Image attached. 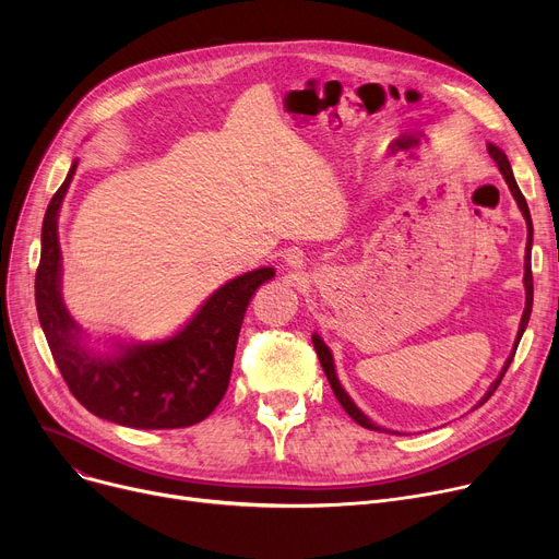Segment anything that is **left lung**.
I'll return each mask as SVG.
<instances>
[{
	"mask_svg": "<svg viewBox=\"0 0 559 559\" xmlns=\"http://www.w3.org/2000/svg\"><path fill=\"white\" fill-rule=\"evenodd\" d=\"M487 152H489V156L493 158V163L498 165V169H501V174H503V179H506V183L510 186V192H512V197L516 199V203H519V209H521V213H523V217H525V224H527V245H525V274H523V285H525V310H523V317H521V324H519V333H516V340H514V348H512V354L508 356V360H506V365H503V369H501V373H498V378L493 380L491 383V388L487 390V394L483 396V401L478 403V405H483L493 392H496V388L501 385V380H503V376H506V371H508V367L512 365V360H514V354H516V346H519V342H521V335H523V331H525V326H527V319H531V312H533V270H531V249H533V219H531V211H527V203H525V197L521 194V190H519V186H516V181H514V174H512V167H510V160H508V156L503 154V150H498L496 144H487ZM312 344H314V350H317V356H319V362H321V367H324V373H326V378H329V383H331V388H333V392H335V396H337V401H340V405L346 409V415L354 419L356 424H360L362 428H369V430H380L376 424H371V419L362 413V409L350 401V396L344 392V388L340 385V380H337V373H335V365H333V356H331V348L321 342V337L314 333L312 335Z\"/></svg>",
	"mask_w": 559,
	"mask_h": 559,
	"instance_id": "8db88e82",
	"label": "left lung"
}]
</instances>
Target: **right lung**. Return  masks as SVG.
I'll list each match as a JSON object with an SVG mask.
<instances>
[{
	"mask_svg": "<svg viewBox=\"0 0 559 559\" xmlns=\"http://www.w3.org/2000/svg\"><path fill=\"white\" fill-rule=\"evenodd\" d=\"M74 171L76 163L47 205L36 272V308L53 362L74 399L95 417L142 430L194 426L224 399L247 306L253 292L274 278V270L260 267L228 281L169 340L97 356L81 342V329L61 297L58 211Z\"/></svg>",
	"mask_w": 559,
	"mask_h": 559,
	"instance_id": "1",
	"label": "right lung"
}]
</instances>
